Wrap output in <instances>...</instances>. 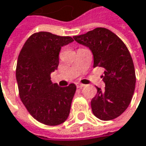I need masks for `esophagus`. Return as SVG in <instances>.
Segmentation results:
<instances>
[{
	"label": "esophagus",
	"mask_w": 146,
	"mask_h": 146,
	"mask_svg": "<svg viewBox=\"0 0 146 146\" xmlns=\"http://www.w3.org/2000/svg\"><path fill=\"white\" fill-rule=\"evenodd\" d=\"M76 85H77V88H78V89H82L83 87H84V84H80V83H78Z\"/></svg>",
	"instance_id": "34e87169"
}]
</instances>
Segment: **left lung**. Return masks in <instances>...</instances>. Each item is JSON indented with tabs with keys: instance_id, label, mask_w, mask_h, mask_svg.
I'll use <instances>...</instances> for the list:
<instances>
[{
	"instance_id": "1",
	"label": "left lung",
	"mask_w": 146,
	"mask_h": 146,
	"mask_svg": "<svg viewBox=\"0 0 146 146\" xmlns=\"http://www.w3.org/2000/svg\"><path fill=\"white\" fill-rule=\"evenodd\" d=\"M73 39L91 50L94 68L105 69L102 77L106 87H96L97 94L91 100L93 114L103 121L117 118L129 106L135 89V70L127 46L106 28H96Z\"/></svg>"
}]
</instances>
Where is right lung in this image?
Instances as JSON below:
<instances>
[{"mask_svg": "<svg viewBox=\"0 0 146 146\" xmlns=\"http://www.w3.org/2000/svg\"><path fill=\"white\" fill-rule=\"evenodd\" d=\"M73 41L70 36L35 33L17 58L16 78L20 99L30 115L45 125H59L70 113L76 85L59 87L51 83L50 73L57 69L61 47Z\"/></svg>", "mask_w": 146, "mask_h": 146, "instance_id": "1", "label": "right lung"}]
</instances>
